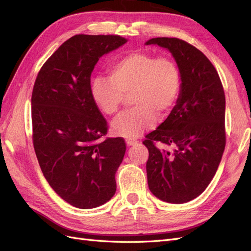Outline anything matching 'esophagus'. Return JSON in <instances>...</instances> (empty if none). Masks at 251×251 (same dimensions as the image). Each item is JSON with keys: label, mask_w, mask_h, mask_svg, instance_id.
<instances>
[{"label": "esophagus", "mask_w": 251, "mask_h": 251, "mask_svg": "<svg viewBox=\"0 0 251 251\" xmlns=\"http://www.w3.org/2000/svg\"><path fill=\"white\" fill-rule=\"evenodd\" d=\"M126 146H127V147H131V146H134V144H136V143H137V141H135V140H130V139H127V140H126Z\"/></svg>", "instance_id": "1"}]
</instances>
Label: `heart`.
Segmentation results:
<instances>
[{
	"label": "heart",
	"mask_w": 251,
	"mask_h": 251,
	"mask_svg": "<svg viewBox=\"0 0 251 251\" xmlns=\"http://www.w3.org/2000/svg\"><path fill=\"white\" fill-rule=\"evenodd\" d=\"M109 78L96 77L91 83V96L105 115L116 114L126 95L135 107L112 123L118 137L136 139L156 123L168 117L176 107L182 88V74L172 56L135 51L119 57L109 68Z\"/></svg>",
	"instance_id": "heart-1"
}]
</instances>
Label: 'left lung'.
I'll list each match as a JSON object with an SVG mask.
<instances>
[{
    "label": "left lung",
    "instance_id": "8db88e82",
    "mask_svg": "<svg viewBox=\"0 0 251 251\" xmlns=\"http://www.w3.org/2000/svg\"><path fill=\"white\" fill-rule=\"evenodd\" d=\"M146 44L168 49L182 74L176 107L142 142L149 150L148 184L158 199L185 203L205 191L222 159L226 143L224 90L214 65L193 45L176 37H156ZM156 142L174 150L159 149Z\"/></svg>",
    "mask_w": 251,
    "mask_h": 251
}]
</instances>
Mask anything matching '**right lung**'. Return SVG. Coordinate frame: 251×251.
<instances>
[{"instance_id":"right-lung-1","label":"right lung","mask_w":251,"mask_h":251,"mask_svg":"<svg viewBox=\"0 0 251 251\" xmlns=\"http://www.w3.org/2000/svg\"><path fill=\"white\" fill-rule=\"evenodd\" d=\"M126 43L119 35H74L47 59L34 82L36 158L53 191L74 207L100 206L116 192L126 147L120 137L100 140L108 124L91 96V74L100 57Z\"/></svg>"}]
</instances>
